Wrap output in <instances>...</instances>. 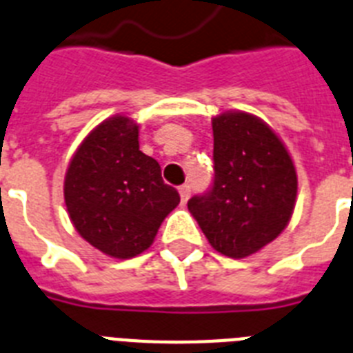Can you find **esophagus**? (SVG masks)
Masks as SVG:
<instances>
[{"label": "esophagus", "instance_id": "esophagus-1", "mask_svg": "<svg viewBox=\"0 0 353 353\" xmlns=\"http://www.w3.org/2000/svg\"><path fill=\"white\" fill-rule=\"evenodd\" d=\"M190 185H183L179 186V195H181V201L183 203H186L188 201V197H190Z\"/></svg>", "mask_w": 353, "mask_h": 353}]
</instances>
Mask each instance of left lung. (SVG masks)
<instances>
[{
  "mask_svg": "<svg viewBox=\"0 0 353 353\" xmlns=\"http://www.w3.org/2000/svg\"><path fill=\"white\" fill-rule=\"evenodd\" d=\"M213 186L188 210L215 251L245 259L272 242L291 221L298 177L283 141L244 111L212 120Z\"/></svg>",
  "mask_w": 353,
  "mask_h": 353,
  "instance_id": "8db88e82",
  "label": "left lung"
}]
</instances>
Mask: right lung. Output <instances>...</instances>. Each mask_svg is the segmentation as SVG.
I'll return each mask as SVG.
<instances>
[{
  "mask_svg": "<svg viewBox=\"0 0 353 353\" xmlns=\"http://www.w3.org/2000/svg\"><path fill=\"white\" fill-rule=\"evenodd\" d=\"M64 203L84 241L123 260L149 250L179 194L163 183L159 163L140 150L138 125L117 114L94 127L73 154Z\"/></svg>",
  "mask_w": 353,
  "mask_h": 353,
  "instance_id": "right-lung-1",
  "label": "right lung"
}]
</instances>
